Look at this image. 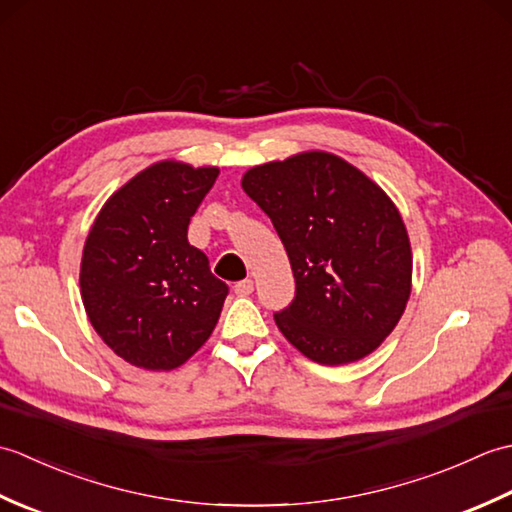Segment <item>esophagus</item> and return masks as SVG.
<instances>
[{
    "mask_svg": "<svg viewBox=\"0 0 512 512\" xmlns=\"http://www.w3.org/2000/svg\"><path fill=\"white\" fill-rule=\"evenodd\" d=\"M233 290H235V295H239V297H248L250 292L255 290V281H253V279H242V281H237V284L233 286Z\"/></svg>",
    "mask_w": 512,
    "mask_h": 512,
    "instance_id": "obj_1",
    "label": "esophagus"
}]
</instances>
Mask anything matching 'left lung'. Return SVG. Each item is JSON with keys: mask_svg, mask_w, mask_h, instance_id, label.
Segmentation results:
<instances>
[{"mask_svg": "<svg viewBox=\"0 0 512 512\" xmlns=\"http://www.w3.org/2000/svg\"><path fill=\"white\" fill-rule=\"evenodd\" d=\"M242 189L270 217L295 275V299L275 314L281 334L321 365L372 354L411 295V244L396 204L328 151L248 169Z\"/></svg>", "mask_w": 512, "mask_h": 512, "instance_id": "8db88e82", "label": "left lung"}]
</instances>
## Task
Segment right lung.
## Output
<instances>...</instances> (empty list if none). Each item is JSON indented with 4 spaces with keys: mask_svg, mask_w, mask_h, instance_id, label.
Instances as JSON below:
<instances>
[{
    "mask_svg": "<svg viewBox=\"0 0 512 512\" xmlns=\"http://www.w3.org/2000/svg\"><path fill=\"white\" fill-rule=\"evenodd\" d=\"M220 169L162 160L123 184L85 239L81 299L114 354L169 372L209 339L228 286L189 244L193 213Z\"/></svg>",
    "mask_w": 512,
    "mask_h": 512,
    "instance_id": "obj_1",
    "label": "right lung"
}]
</instances>
